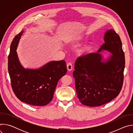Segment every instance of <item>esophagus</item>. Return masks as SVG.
Wrapping results in <instances>:
<instances>
[{"instance_id": "esophagus-1", "label": "esophagus", "mask_w": 133, "mask_h": 133, "mask_svg": "<svg viewBox=\"0 0 133 133\" xmlns=\"http://www.w3.org/2000/svg\"><path fill=\"white\" fill-rule=\"evenodd\" d=\"M67 69L69 71H70L72 69V65L71 63H68L67 64Z\"/></svg>"}]
</instances>
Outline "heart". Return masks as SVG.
<instances>
[{
    "instance_id": "heart-1",
    "label": "heart",
    "mask_w": 133,
    "mask_h": 133,
    "mask_svg": "<svg viewBox=\"0 0 133 133\" xmlns=\"http://www.w3.org/2000/svg\"><path fill=\"white\" fill-rule=\"evenodd\" d=\"M82 38H83V37L81 36H78V37H77V39H82Z\"/></svg>"
}]
</instances>
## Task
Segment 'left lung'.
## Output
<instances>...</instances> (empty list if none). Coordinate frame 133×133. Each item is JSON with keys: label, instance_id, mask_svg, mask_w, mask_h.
Here are the masks:
<instances>
[{"label": "left lung", "instance_id": "8db88e82", "mask_svg": "<svg viewBox=\"0 0 133 133\" xmlns=\"http://www.w3.org/2000/svg\"><path fill=\"white\" fill-rule=\"evenodd\" d=\"M104 40L97 52L82 55L75 64L73 77L78 98L90 107L99 106L114 99L123 84L125 61L120 37L114 30L109 29ZM104 50L112 54L105 60L100 53Z\"/></svg>", "mask_w": 133, "mask_h": 133}]
</instances>
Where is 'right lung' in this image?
<instances>
[{"label": "right lung", "mask_w": 133, "mask_h": 133, "mask_svg": "<svg viewBox=\"0 0 133 133\" xmlns=\"http://www.w3.org/2000/svg\"><path fill=\"white\" fill-rule=\"evenodd\" d=\"M24 32L14 38L8 56V72L12 90L21 101L33 106H45L52 99L59 80L67 72L65 61L50 62L38 69L25 68L16 51Z\"/></svg>", "instance_id": "right-lung-1"}]
</instances>
